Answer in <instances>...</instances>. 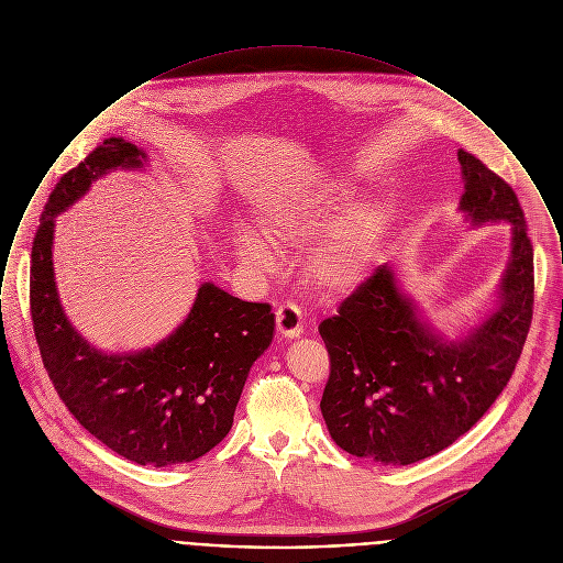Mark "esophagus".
<instances>
[{
	"label": "esophagus",
	"instance_id": "34e87169",
	"mask_svg": "<svg viewBox=\"0 0 563 563\" xmlns=\"http://www.w3.org/2000/svg\"><path fill=\"white\" fill-rule=\"evenodd\" d=\"M276 329L283 338L296 339L305 333V318L296 305H283L276 311Z\"/></svg>",
	"mask_w": 563,
	"mask_h": 563
}]
</instances>
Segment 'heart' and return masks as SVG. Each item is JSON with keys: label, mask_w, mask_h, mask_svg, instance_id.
Instances as JSON below:
<instances>
[{"label": "heart", "mask_w": 563, "mask_h": 563, "mask_svg": "<svg viewBox=\"0 0 563 563\" xmlns=\"http://www.w3.org/2000/svg\"><path fill=\"white\" fill-rule=\"evenodd\" d=\"M354 202L356 187L338 174L291 180L261 205V232L239 228V258L254 269H274V243L302 247L316 240L305 263L309 283L329 298L352 296L372 274L374 252L389 220L385 205Z\"/></svg>", "instance_id": "heart-1"}]
</instances>
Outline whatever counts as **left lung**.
I'll return each mask as SVG.
<instances>
[{
	"instance_id": "left-lung-1",
	"label": "left lung",
	"mask_w": 563,
	"mask_h": 563,
	"mask_svg": "<svg viewBox=\"0 0 563 563\" xmlns=\"http://www.w3.org/2000/svg\"><path fill=\"white\" fill-rule=\"evenodd\" d=\"M459 213L470 228L509 224L492 311L450 338L385 263L320 324L331 376L320 402L339 449L409 465L449 449L500 396L533 316V245L514 189L459 150Z\"/></svg>"
}]
</instances>
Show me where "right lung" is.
Instances as JSON below:
<instances>
[{"label": "right lung", "mask_w": 563, "mask_h": 563, "mask_svg": "<svg viewBox=\"0 0 563 563\" xmlns=\"http://www.w3.org/2000/svg\"><path fill=\"white\" fill-rule=\"evenodd\" d=\"M147 165L141 147L111 136L58 180L32 243L30 311L43 365L71 416L128 461L169 467L196 461L228 435L276 318L269 305L202 283L187 318L154 345L107 352L74 327L54 276L56 218L107 174Z\"/></svg>", "instance_id": "1"}]
</instances>
